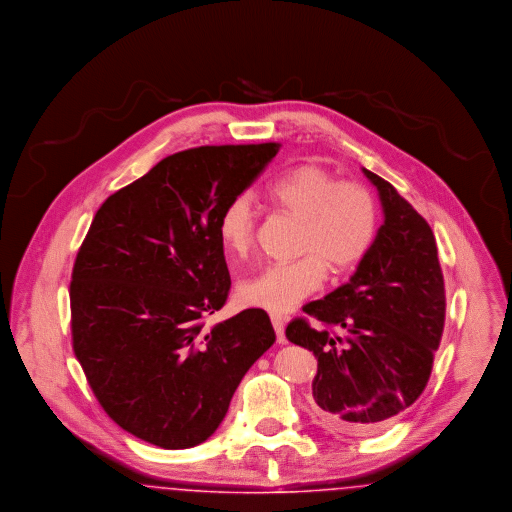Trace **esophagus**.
Masks as SVG:
<instances>
[{
  "mask_svg": "<svg viewBox=\"0 0 512 512\" xmlns=\"http://www.w3.org/2000/svg\"><path fill=\"white\" fill-rule=\"evenodd\" d=\"M270 322H272V328L276 331V343L278 345H286V326H284V318L280 314H270Z\"/></svg>",
  "mask_w": 512,
  "mask_h": 512,
  "instance_id": "obj_1",
  "label": "esophagus"
}]
</instances>
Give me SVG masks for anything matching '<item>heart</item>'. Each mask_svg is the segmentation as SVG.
I'll list each match as a JSON object with an SVG mask.
<instances>
[{
    "label": "heart",
    "mask_w": 512,
    "mask_h": 512,
    "mask_svg": "<svg viewBox=\"0 0 512 512\" xmlns=\"http://www.w3.org/2000/svg\"><path fill=\"white\" fill-rule=\"evenodd\" d=\"M272 204L303 221L299 253L291 263L266 265L238 286V301L268 312H287L312 295L331 272L358 265L377 236V205L368 188L339 181L318 164H301L284 171L266 188ZM219 240L228 253L244 255L255 242L257 211L251 194L242 192L226 202L219 223Z\"/></svg>",
    "instance_id": "obj_1"
}]
</instances>
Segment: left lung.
<instances>
[{
	"instance_id": "8db88e82",
	"label": "left lung",
	"mask_w": 512,
	"mask_h": 512,
	"mask_svg": "<svg viewBox=\"0 0 512 512\" xmlns=\"http://www.w3.org/2000/svg\"><path fill=\"white\" fill-rule=\"evenodd\" d=\"M385 221L345 286L303 307L286 337L314 352L312 396L331 429L368 434L390 425L429 383L446 320L444 276L429 223L379 175Z\"/></svg>"
}]
</instances>
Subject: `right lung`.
I'll list each match as a JSON object with an SVG mask.
<instances>
[{
    "mask_svg": "<svg viewBox=\"0 0 512 512\" xmlns=\"http://www.w3.org/2000/svg\"><path fill=\"white\" fill-rule=\"evenodd\" d=\"M280 144L167 156L106 198L78 251L72 347L108 417L164 450L205 442L276 335L265 310L205 328L230 289L217 223Z\"/></svg>",
    "mask_w": 512,
    "mask_h": 512,
    "instance_id": "1",
    "label": "right lung"
}]
</instances>
